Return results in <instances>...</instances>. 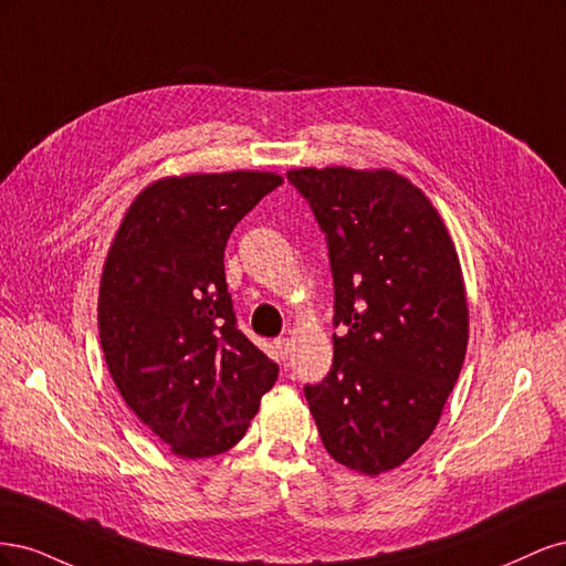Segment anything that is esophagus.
<instances>
[{"label":"esophagus","mask_w":566,"mask_h":566,"mask_svg":"<svg viewBox=\"0 0 566 566\" xmlns=\"http://www.w3.org/2000/svg\"><path fill=\"white\" fill-rule=\"evenodd\" d=\"M276 349H279L281 358H287V354H290V339H285V337L276 339Z\"/></svg>","instance_id":"1"}]
</instances>
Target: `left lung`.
<instances>
[{"instance_id":"8db88e82","label":"left lung","mask_w":566,"mask_h":566,"mask_svg":"<svg viewBox=\"0 0 566 566\" xmlns=\"http://www.w3.org/2000/svg\"><path fill=\"white\" fill-rule=\"evenodd\" d=\"M293 184L328 241L333 368L304 397L325 451L361 474L430 439L468 349V297L447 224L391 169L302 167Z\"/></svg>"}]
</instances>
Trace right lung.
<instances>
[{
    "mask_svg": "<svg viewBox=\"0 0 566 566\" xmlns=\"http://www.w3.org/2000/svg\"><path fill=\"white\" fill-rule=\"evenodd\" d=\"M273 172L165 177L134 198L98 287V335L117 391L181 458L235 447L279 378L238 331L224 276L233 227Z\"/></svg>",
    "mask_w": 566,
    "mask_h": 566,
    "instance_id": "obj_1",
    "label": "right lung"
}]
</instances>
